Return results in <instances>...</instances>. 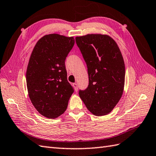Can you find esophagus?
<instances>
[{
  "label": "esophagus",
  "mask_w": 156,
  "mask_h": 156,
  "mask_svg": "<svg viewBox=\"0 0 156 156\" xmlns=\"http://www.w3.org/2000/svg\"><path fill=\"white\" fill-rule=\"evenodd\" d=\"M73 87H74L75 90L76 91H77V90H78V85L77 84V83H73Z\"/></svg>",
  "instance_id": "esophagus-1"
}]
</instances>
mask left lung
Returning a JSON list of instances; mask_svg holds the SVG:
<instances>
[{
	"instance_id": "1",
	"label": "left lung",
	"mask_w": 156,
	"mask_h": 156,
	"mask_svg": "<svg viewBox=\"0 0 156 156\" xmlns=\"http://www.w3.org/2000/svg\"><path fill=\"white\" fill-rule=\"evenodd\" d=\"M76 44L87 64L89 85L79 94L96 116L107 115L122 97L125 66L120 49L112 37L101 34L76 37Z\"/></svg>"
}]
</instances>
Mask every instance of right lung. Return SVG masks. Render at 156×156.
<instances>
[{"instance_id":"1","label":"right lung","mask_w":156,"mask_h":156,"mask_svg":"<svg viewBox=\"0 0 156 156\" xmlns=\"http://www.w3.org/2000/svg\"><path fill=\"white\" fill-rule=\"evenodd\" d=\"M75 40L52 34L36 43L26 71V85L34 107L41 115L55 119L66 111L74 92L68 82L65 61Z\"/></svg>"}]
</instances>
